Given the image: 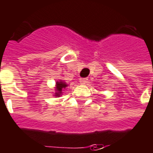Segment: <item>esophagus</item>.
I'll return each instance as SVG.
<instances>
[{"label":"esophagus","instance_id":"esophagus-1","mask_svg":"<svg viewBox=\"0 0 153 153\" xmlns=\"http://www.w3.org/2000/svg\"><path fill=\"white\" fill-rule=\"evenodd\" d=\"M79 82H80V84H87L88 79L87 78H81V79H79Z\"/></svg>","mask_w":153,"mask_h":153}]
</instances>
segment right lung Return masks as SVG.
Listing matches in <instances>:
<instances>
[{
    "label": "right lung",
    "instance_id": "right-lung-1",
    "mask_svg": "<svg viewBox=\"0 0 153 153\" xmlns=\"http://www.w3.org/2000/svg\"><path fill=\"white\" fill-rule=\"evenodd\" d=\"M68 86V84H65V82H64V81H57L56 82V87H55V91L56 93L54 94V96H60L62 94V90L64 89V88H65L66 87Z\"/></svg>",
    "mask_w": 153,
    "mask_h": 153
}]
</instances>
